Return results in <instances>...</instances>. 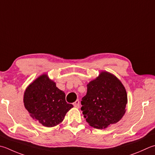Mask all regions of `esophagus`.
<instances>
[{"label":"esophagus","instance_id":"esophagus-1","mask_svg":"<svg viewBox=\"0 0 155 155\" xmlns=\"http://www.w3.org/2000/svg\"><path fill=\"white\" fill-rule=\"evenodd\" d=\"M73 105L74 107H77V108H78L80 107V104H79V101L78 100H77L74 104H73Z\"/></svg>","mask_w":155,"mask_h":155}]
</instances>
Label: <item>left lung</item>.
<instances>
[{
    "instance_id": "left-lung-1",
    "label": "left lung",
    "mask_w": 155,
    "mask_h": 155,
    "mask_svg": "<svg viewBox=\"0 0 155 155\" xmlns=\"http://www.w3.org/2000/svg\"><path fill=\"white\" fill-rule=\"evenodd\" d=\"M126 104L127 93L122 83L113 74L102 72L87 84L81 110L91 126L103 129L119 122Z\"/></svg>"
}]
</instances>
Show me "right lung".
Segmentation results:
<instances>
[{
  "label": "right lung",
  "mask_w": 155,
  "mask_h": 155,
  "mask_svg": "<svg viewBox=\"0 0 155 155\" xmlns=\"http://www.w3.org/2000/svg\"><path fill=\"white\" fill-rule=\"evenodd\" d=\"M66 95L46 74L38 77L27 88L24 105L33 119L46 127L62 122L66 114L73 107L66 101Z\"/></svg>",
  "instance_id": "obj_1"
}]
</instances>
